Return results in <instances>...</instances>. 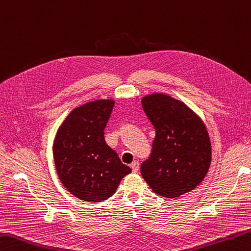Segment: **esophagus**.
Returning <instances> with one entry per match:
<instances>
[{"label":"esophagus","instance_id":"34e87169","mask_svg":"<svg viewBox=\"0 0 251 251\" xmlns=\"http://www.w3.org/2000/svg\"><path fill=\"white\" fill-rule=\"evenodd\" d=\"M130 168H131V170H132V172H134V173H137V172L139 171V163L138 162H132V163L130 164Z\"/></svg>","mask_w":251,"mask_h":251}]
</instances>
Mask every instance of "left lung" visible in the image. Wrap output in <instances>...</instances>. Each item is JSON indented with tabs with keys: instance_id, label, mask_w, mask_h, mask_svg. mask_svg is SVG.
Here are the masks:
<instances>
[{
	"instance_id": "8db88e82",
	"label": "left lung",
	"mask_w": 251,
	"mask_h": 251,
	"mask_svg": "<svg viewBox=\"0 0 251 251\" xmlns=\"http://www.w3.org/2000/svg\"><path fill=\"white\" fill-rule=\"evenodd\" d=\"M141 105L155 129L150 158L140 166L142 177L162 197L176 198L194 190L211 164V141L203 121L165 93L144 97Z\"/></svg>"
}]
</instances>
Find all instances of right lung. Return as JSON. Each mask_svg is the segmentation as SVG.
<instances>
[{"mask_svg": "<svg viewBox=\"0 0 251 251\" xmlns=\"http://www.w3.org/2000/svg\"><path fill=\"white\" fill-rule=\"evenodd\" d=\"M113 106L114 100L101 99L75 107L54 138L53 158L58 178L72 195L88 202L110 198L122 178L131 172L104 140Z\"/></svg>", "mask_w": 251, "mask_h": 251, "instance_id": "1", "label": "right lung"}]
</instances>
